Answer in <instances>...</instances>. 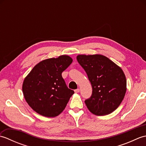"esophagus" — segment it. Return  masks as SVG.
I'll list each match as a JSON object with an SVG mask.
<instances>
[{
    "label": "esophagus",
    "instance_id": "esophagus-1",
    "mask_svg": "<svg viewBox=\"0 0 146 146\" xmlns=\"http://www.w3.org/2000/svg\"><path fill=\"white\" fill-rule=\"evenodd\" d=\"M75 93H79L80 92V88H77V89L75 90Z\"/></svg>",
    "mask_w": 146,
    "mask_h": 146
}]
</instances>
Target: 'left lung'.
<instances>
[{"label":"left lung","instance_id":"obj_1","mask_svg":"<svg viewBox=\"0 0 146 146\" xmlns=\"http://www.w3.org/2000/svg\"><path fill=\"white\" fill-rule=\"evenodd\" d=\"M77 61L87 74L92 94L86 107L96 115H105L117 109L126 92L125 76L120 67L100 54L78 55Z\"/></svg>","mask_w":146,"mask_h":146}]
</instances>
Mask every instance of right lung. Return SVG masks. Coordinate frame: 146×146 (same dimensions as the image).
<instances>
[{
  "label": "right lung",
  "instance_id": "add662e5",
  "mask_svg": "<svg viewBox=\"0 0 146 146\" xmlns=\"http://www.w3.org/2000/svg\"><path fill=\"white\" fill-rule=\"evenodd\" d=\"M72 61V59L66 55L43 60L36 64L24 79V98L37 113L54 117L66 107L74 91L68 88L61 73Z\"/></svg>",
  "mask_w": 146,
  "mask_h": 146
}]
</instances>
